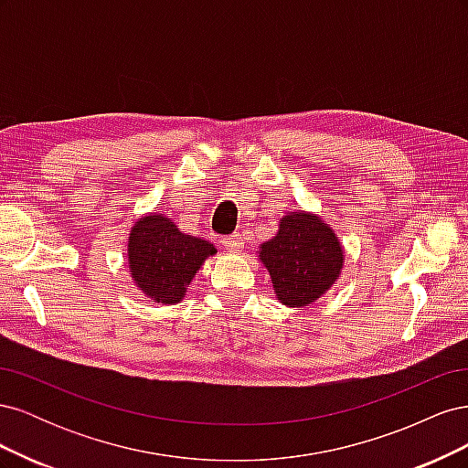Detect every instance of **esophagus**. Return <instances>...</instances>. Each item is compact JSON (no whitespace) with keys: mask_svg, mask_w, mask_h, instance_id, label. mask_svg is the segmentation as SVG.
Listing matches in <instances>:
<instances>
[{"mask_svg":"<svg viewBox=\"0 0 468 468\" xmlns=\"http://www.w3.org/2000/svg\"><path fill=\"white\" fill-rule=\"evenodd\" d=\"M222 246L229 250L230 253H239L244 250V239L239 234H232V236H226L222 238Z\"/></svg>","mask_w":468,"mask_h":468,"instance_id":"obj_1","label":"esophagus"}]
</instances>
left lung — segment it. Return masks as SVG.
Instances as JSON below:
<instances>
[{"mask_svg":"<svg viewBox=\"0 0 468 468\" xmlns=\"http://www.w3.org/2000/svg\"><path fill=\"white\" fill-rule=\"evenodd\" d=\"M258 258L273 282L277 301L289 308L316 303L342 275L346 250L330 224L314 212L291 210Z\"/></svg>","mask_w":468,"mask_h":468,"instance_id":"8db88e82","label":"left lung"}]
</instances>
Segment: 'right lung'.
<instances>
[{
  "label": "right lung",
  "mask_w": 468,
  "mask_h": 468,
  "mask_svg": "<svg viewBox=\"0 0 468 468\" xmlns=\"http://www.w3.org/2000/svg\"><path fill=\"white\" fill-rule=\"evenodd\" d=\"M215 253V244L181 232L162 212L140 217L126 242L133 282L146 299L165 306L183 301L197 271Z\"/></svg>",
  "instance_id": "obj_1"
}]
</instances>
